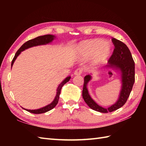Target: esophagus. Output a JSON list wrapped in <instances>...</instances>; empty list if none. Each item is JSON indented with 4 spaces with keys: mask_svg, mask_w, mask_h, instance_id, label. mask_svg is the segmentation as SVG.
Instances as JSON below:
<instances>
[{
    "mask_svg": "<svg viewBox=\"0 0 146 146\" xmlns=\"http://www.w3.org/2000/svg\"><path fill=\"white\" fill-rule=\"evenodd\" d=\"M82 73V69L81 68H77V69L75 71L74 74L75 75H80Z\"/></svg>",
    "mask_w": 146,
    "mask_h": 146,
    "instance_id": "34e87169",
    "label": "esophagus"
}]
</instances>
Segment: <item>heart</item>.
Wrapping results in <instances>:
<instances>
[{
  "instance_id": "obj_1",
  "label": "heart",
  "mask_w": 146,
  "mask_h": 146,
  "mask_svg": "<svg viewBox=\"0 0 146 146\" xmlns=\"http://www.w3.org/2000/svg\"><path fill=\"white\" fill-rule=\"evenodd\" d=\"M79 53L83 58L92 56V63L94 66L100 64L107 60L111 52V47L101 39H94L82 41L78 45Z\"/></svg>"
}]
</instances>
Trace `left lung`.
Here are the masks:
<instances>
[{
	"instance_id": "obj_1",
	"label": "left lung",
	"mask_w": 146,
	"mask_h": 146,
	"mask_svg": "<svg viewBox=\"0 0 146 146\" xmlns=\"http://www.w3.org/2000/svg\"><path fill=\"white\" fill-rule=\"evenodd\" d=\"M111 41L115 48L105 68L119 71L121 74L122 87L117 101L106 108L96 103L90 95L87 88V84L92 79L90 75L85 76L82 92L83 98L88 106L102 113L111 112L122 107L127 100L135 82V63L129 49L125 44L115 38L111 39Z\"/></svg>"
}]
</instances>
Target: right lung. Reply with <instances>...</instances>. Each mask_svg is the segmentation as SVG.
<instances>
[{"label":"right lung","mask_w":146,"mask_h":146,"mask_svg":"<svg viewBox=\"0 0 146 146\" xmlns=\"http://www.w3.org/2000/svg\"><path fill=\"white\" fill-rule=\"evenodd\" d=\"M56 38V37L53 35H44V36H38L37 38L29 40L27 42H26L24 44L22 45L21 47L18 49L17 51L15 53L14 57L13 58V60L12 61V63H11V68L13 65L15 60H16L17 57L20 54L21 52L22 51H23L25 50L26 49H28L29 48L33 47V46H39V45H44V44H49V43L51 42L52 41H53L54 39ZM71 78V76H68L65 78L63 82H62L60 85H59L58 87L57 88V92H56V97L54 99V100L52 101L50 104H49L46 106L42 107L41 108H39V109H36V110H28V109H25V108H23V109L26 110L27 111H29L31 113H35V114H39V113H45L47 112V111L51 110L54 107H56L58 103V100H59V98H60V92H61V88L63 87V86L66 83L68 82H69V80Z\"/></svg>","instance_id":"right-lung-1"}]
</instances>
